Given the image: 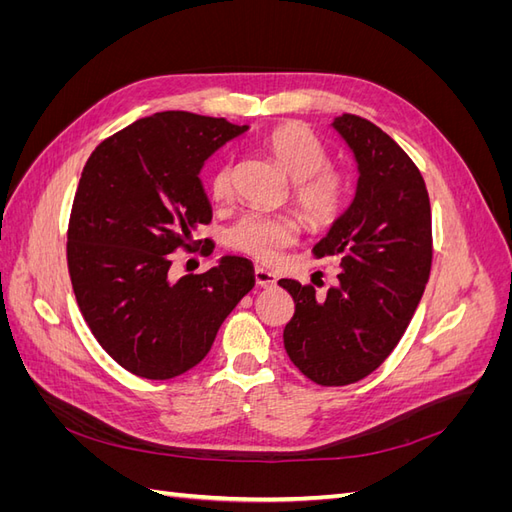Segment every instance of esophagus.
I'll use <instances>...</instances> for the list:
<instances>
[{
	"label": "esophagus",
	"instance_id": "34e87169",
	"mask_svg": "<svg viewBox=\"0 0 512 512\" xmlns=\"http://www.w3.org/2000/svg\"><path fill=\"white\" fill-rule=\"evenodd\" d=\"M254 280H256V284H258L260 288H273L275 282H277V277H275L271 271H267V269L256 267V269H254Z\"/></svg>",
	"mask_w": 512,
	"mask_h": 512
}]
</instances>
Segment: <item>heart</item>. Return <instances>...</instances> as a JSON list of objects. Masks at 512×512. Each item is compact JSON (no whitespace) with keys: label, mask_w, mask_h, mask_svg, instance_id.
<instances>
[{"label":"heart","mask_w":512,"mask_h":512,"mask_svg":"<svg viewBox=\"0 0 512 512\" xmlns=\"http://www.w3.org/2000/svg\"><path fill=\"white\" fill-rule=\"evenodd\" d=\"M275 162L288 175L292 185V203L303 220L314 228L331 226L346 207V179L339 170L327 166V149L316 134L301 123L275 126L267 138ZM215 200L232 196V164L224 162L211 177ZM299 222L290 215H247L230 230V247L250 258L271 265L282 250L299 237Z\"/></svg>","instance_id":"1"}]
</instances>
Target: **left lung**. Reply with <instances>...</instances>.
<instances>
[{"label":"left lung","mask_w":512,"mask_h":512,"mask_svg":"<svg viewBox=\"0 0 512 512\" xmlns=\"http://www.w3.org/2000/svg\"><path fill=\"white\" fill-rule=\"evenodd\" d=\"M359 164L350 207L314 256H337L335 288L280 280L294 301L284 348L303 376L346 386L376 371L399 344L431 271V207L421 170L393 138L359 115L335 117Z\"/></svg>","instance_id":"8db88e82"}]
</instances>
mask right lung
<instances>
[{
    "label": "right lung",
    "mask_w": 512,
    "mask_h": 512,
    "mask_svg": "<svg viewBox=\"0 0 512 512\" xmlns=\"http://www.w3.org/2000/svg\"><path fill=\"white\" fill-rule=\"evenodd\" d=\"M245 130L224 117L164 111L108 136L83 168L66 245L74 297L98 344L134 376L168 380L198 365L254 288L252 262L241 256L168 275L173 252L209 241L192 239L211 222L200 168Z\"/></svg>",
    "instance_id": "obj_1"
}]
</instances>
